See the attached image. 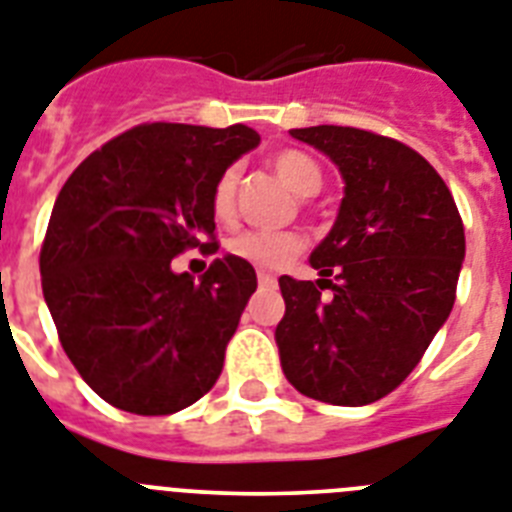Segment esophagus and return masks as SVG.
Here are the masks:
<instances>
[{
  "instance_id": "34e87169",
  "label": "esophagus",
  "mask_w": 512,
  "mask_h": 512,
  "mask_svg": "<svg viewBox=\"0 0 512 512\" xmlns=\"http://www.w3.org/2000/svg\"><path fill=\"white\" fill-rule=\"evenodd\" d=\"M256 277H259V285L261 287H274V285H277V277H274V274H269V272H264V269H261V272L256 274Z\"/></svg>"
}]
</instances>
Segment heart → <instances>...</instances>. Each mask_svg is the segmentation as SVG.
Segmentation results:
<instances>
[{
  "mask_svg": "<svg viewBox=\"0 0 512 512\" xmlns=\"http://www.w3.org/2000/svg\"><path fill=\"white\" fill-rule=\"evenodd\" d=\"M272 170L301 198L316 196L324 183L322 167L298 149L277 151L272 156ZM235 190H238V172L230 167L217 177L211 190V209L219 222H230L235 214ZM227 248L235 259L248 261L251 266L280 269L301 253L303 238L298 232H243V235H235Z\"/></svg>",
  "mask_w": 512,
  "mask_h": 512,
  "instance_id": "1",
  "label": "heart"
}]
</instances>
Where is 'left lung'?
<instances>
[{"mask_svg": "<svg viewBox=\"0 0 512 512\" xmlns=\"http://www.w3.org/2000/svg\"><path fill=\"white\" fill-rule=\"evenodd\" d=\"M290 135L337 164L345 196L308 259L319 280L280 277L282 371L306 398L369 405L416 369L453 311L463 222L445 180L411 146L340 125Z\"/></svg>", "mask_w": 512, "mask_h": 512, "instance_id": "left-lung-1", "label": "left lung"}]
</instances>
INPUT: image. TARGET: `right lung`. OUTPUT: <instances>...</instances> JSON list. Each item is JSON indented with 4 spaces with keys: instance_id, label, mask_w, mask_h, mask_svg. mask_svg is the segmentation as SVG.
Listing matches in <instances>:
<instances>
[{
    "instance_id": "right-lung-1",
    "label": "right lung",
    "mask_w": 512,
    "mask_h": 512,
    "mask_svg": "<svg viewBox=\"0 0 512 512\" xmlns=\"http://www.w3.org/2000/svg\"><path fill=\"white\" fill-rule=\"evenodd\" d=\"M259 141L246 125H138L59 190L38 259L44 301L67 358L114 408L177 413L222 374L256 272L227 253L196 282L172 259L217 251L211 190Z\"/></svg>"
}]
</instances>
